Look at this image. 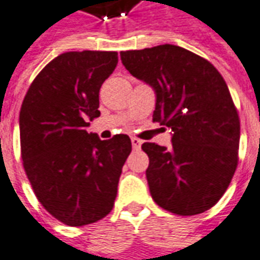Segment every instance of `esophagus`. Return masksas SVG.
Instances as JSON below:
<instances>
[{"label":"esophagus","mask_w":260,"mask_h":260,"mask_svg":"<svg viewBox=\"0 0 260 260\" xmlns=\"http://www.w3.org/2000/svg\"><path fill=\"white\" fill-rule=\"evenodd\" d=\"M131 142H132V148L138 150V149H141V145H142V141L141 139H138V138H132L131 139Z\"/></svg>","instance_id":"esophagus-1"}]
</instances>
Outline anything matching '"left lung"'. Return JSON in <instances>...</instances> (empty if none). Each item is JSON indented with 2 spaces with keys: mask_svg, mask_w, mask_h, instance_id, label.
<instances>
[{
  "mask_svg": "<svg viewBox=\"0 0 260 260\" xmlns=\"http://www.w3.org/2000/svg\"><path fill=\"white\" fill-rule=\"evenodd\" d=\"M121 60L155 88L153 121L173 131L170 148L142 145L152 199L177 215L210 210L239 160L241 122L225 80L207 59L174 45L121 52Z\"/></svg>",
  "mask_w": 260,
  "mask_h": 260,
  "instance_id": "left-lung-1",
  "label": "left lung"
}]
</instances>
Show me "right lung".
<instances>
[{"instance_id":"1","label":"right lung","mask_w":260,"mask_h":260,"mask_svg":"<svg viewBox=\"0 0 260 260\" xmlns=\"http://www.w3.org/2000/svg\"><path fill=\"white\" fill-rule=\"evenodd\" d=\"M117 52H66L29 86L19 112L25 173L43 208L69 226L111 212L132 150L128 135L101 141L87 132L100 117V88L115 70Z\"/></svg>"}]
</instances>
